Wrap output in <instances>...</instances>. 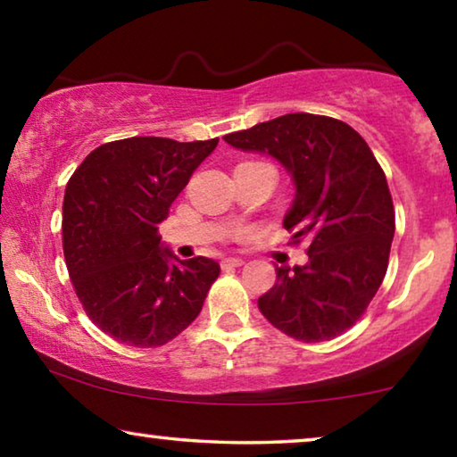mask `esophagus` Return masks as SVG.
Segmentation results:
<instances>
[{
    "mask_svg": "<svg viewBox=\"0 0 457 457\" xmlns=\"http://www.w3.org/2000/svg\"><path fill=\"white\" fill-rule=\"evenodd\" d=\"M243 264H245V260H241V258H224V260L220 262L222 270H228V268H239V266H243Z\"/></svg>",
    "mask_w": 457,
    "mask_h": 457,
    "instance_id": "obj_1",
    "label": "esophagus"
}]
</instances>
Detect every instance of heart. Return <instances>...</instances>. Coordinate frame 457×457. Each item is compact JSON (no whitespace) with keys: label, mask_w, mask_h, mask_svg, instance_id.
I'll return each instance as SVG.
<instances>
[{"label":"heart","mask_w":457,"mask_h":457,"mask_svg":"<svg viewBox=\"0 0 457 457\" xmlns=\"http://www.w3.org/2000/svg\"><path fill=\"white\" fill-rule=\"evenodd\" d=\"M245 164H249V162H245Z\"/></svg>","instance_id":"heart-1"}]
</instances>
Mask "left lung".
I'll return each instance as SVG.
<instances>
[{
	"mask_svg": "<svg viewBox=\"0 0 457 457\" xmlns=\"http://www.w3.org/2000/svg\"><path fill=\"white\" fill-rule=\"evenodd\" d=\"M272 155L295 183L283 227L308 241V264L277 268L258 299L266 320L303 343L328 341L360 320L383 283L395 212L385 172L358 130L337 118L285 114L224 137Z\"/></svg>",
	"mask_w": 457,
	"mask_h": 457,
	"instance_id": "obj_1",
	"label": "left lung"
}]
</instances>
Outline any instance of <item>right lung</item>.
Listing matches in <instances>:
<instances>
[{"mask_svg": "<svg viewBox=\"0 0 457 457\" xmlns=\"http://www.w3.org/2000/svg\"><path fill=\"white\" fill-rule=\"evenodd\" d=\"M216 145L129 137L93 149L68 180L66 268L87 316L112 339L160 347L202 312L220 266L204 255L174 258L158 224Z\"/></svg>", "mask_w": 457, "mask_h": 457, "instance_id": "right-lung-1", "label": "right lung"}]
</instances>
